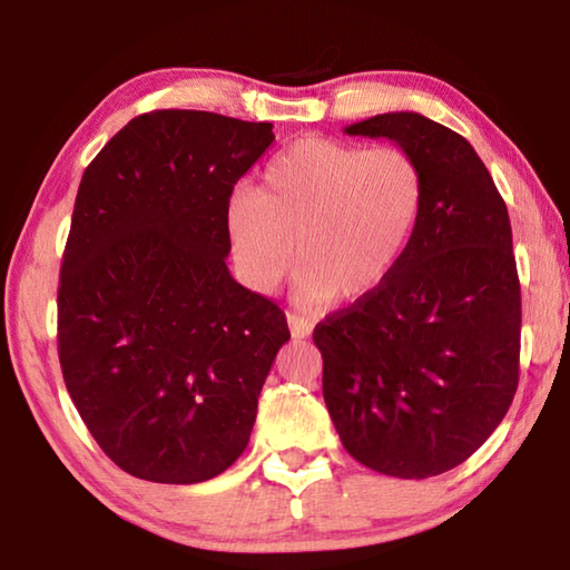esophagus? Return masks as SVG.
Segmentation results:
<instances>
[{
	"instance_id": "1",
	"label": "esophagus",
	"mask_w": 570,
	"mask_h": 570,
	"mask_svg": "<svg viewBox=\"0 0 570 570\" xmlns=\"http://www.w3.org/2000/svg\"><path fill=\"white\" fill-rule=\"evenodd\" d=\"M286 322H288V330H292L294 340H306V336H312V332H314V324L304 320V316H298V314L288 312Z\"/></svg>"
}]
</instances>
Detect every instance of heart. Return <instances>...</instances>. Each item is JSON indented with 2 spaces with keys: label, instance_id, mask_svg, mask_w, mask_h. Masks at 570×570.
Returning a JSON list of instances; mask_svg holds the SVG:
<instances>
[{
  "label": "heart",
  "instance_id": "b5f03b06",
  "mask_svg": "<svg viewBox=\"0 0 570 570\" xmlns=\"http://www.w3.org/2000/svg\"><path fill=\"white\" fill-rule=\"evenodd\" d=\"M424 204L412 153L302 138L262 173L258 193L236 188L226 238L250 292L272 294L296 262V302L354 304L387 282L407 250Z\"/></svg>",
  "mask_w": 570,
  "mask_h": 570
}]
</instances>
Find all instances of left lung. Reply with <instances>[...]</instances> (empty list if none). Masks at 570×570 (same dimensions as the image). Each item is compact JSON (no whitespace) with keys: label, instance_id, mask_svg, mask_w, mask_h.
Masks as SVG:
<instances>
[{"label":"left lung","instance_id":"obj_1","mask_svg":"<svg viewBox=\"0 0 570 570\" xmlns=\"http://www.w3.org/2000/svg\"><path fill=\"white\" fill-rule=\"evenodd\" d=\"M344 132L412 153L424 204L387 282L316 324L324 402L362 465L432 478L493 435L518 390L520 282L508 208L470 142L420 112L374 115Z\"/></svg>","mask_w":570,"mask_h":570}]
</instances>
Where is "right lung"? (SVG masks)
I'll list each match as a JSON object with an SVG mask.
<instances>
[{
  "label": "right lung",
  "instance_id": "right-lung-1",
  "mask_svg": "<svg viewBox=\"0 0 570 570\" xmlns=\"http://www.w3.org/2000/svg\"><path fill=\"white\" fill-rule=\"evenodd\" d=\"M272 122L153 110L85 168L57 352L90 435L130 475L204 482L246 450L286 316L226 266V204Z\"/></svg>",
  "mask_w": 570,
  "mask_h": 570
}]
</instances>
